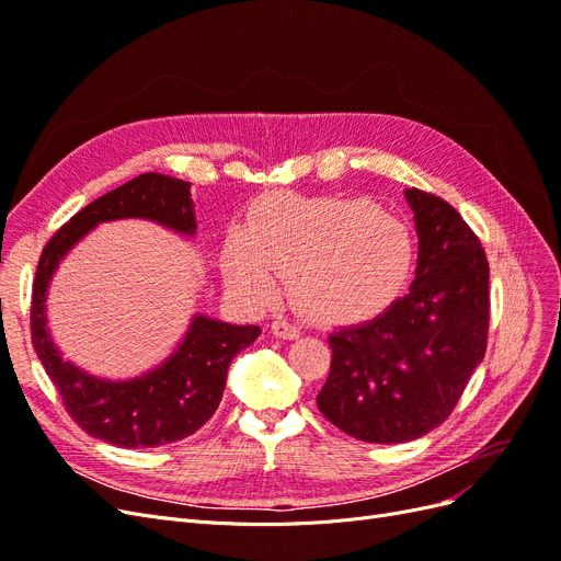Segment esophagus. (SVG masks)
<instances>
[{
	"instance_id": "esophagus-1",
	"label": "esophagus",
	"mask_w": 561,
	"mask_h": 561,
	"mask_svg": "<svg viewBox=\"0 0 561 561\" xmlns=\"http://www.w3.org/2000/svg\"><path fill=\"white\" fill-rule=\"evenodd\" d=\"M271 332H274V336H278V339H297L301 334L299 328H295L293 322H285V320L271 322Z\"/></svg>"
}]
</instances>
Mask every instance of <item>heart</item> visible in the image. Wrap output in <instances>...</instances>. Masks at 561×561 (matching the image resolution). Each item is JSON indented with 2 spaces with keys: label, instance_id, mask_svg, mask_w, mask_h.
Returning a JSON list of instances; mask_svg holds the SVG:
<instances>
[{
  "label": "heart",
  "instance_id": "heart-1",
  "mask_svg": "<svg viewBox=\"0 0 561 561\" xmlns=\"http://www.w3.org/2000/svg\"><path fill=\"white\" fill-rule=\"evenodd\" d=\"M416 248L402 219L365 198L271 196L222 248L236 293L268 304L287 274V297L325 325L381 313L410 280Z\"/></svg>",
  "mask_w": 561,
  "mask_h": 561
}]
</instances>
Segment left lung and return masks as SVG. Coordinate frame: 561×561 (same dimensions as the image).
I'll list each match as a JSON object with an SVG mask.
<instances>
[{"label": "left lung", "mask_w": 561, "mask_h": 561, "mask_svg": "<svg viewBox=\"0 0 561 561\" xmlns=\"http://www.w3.org/2000/svg\"><path fill=\"white\" fill-rule=\"evenodd\" d=\"M419 233L410 293L360 325L330 334L318 410L351 437L398 445L437 428L484 358L489 262L447 201L407 190Z\"/></svg>", "instance_id": "1"}]
</instances>
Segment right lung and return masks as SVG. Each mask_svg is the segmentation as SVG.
Returning a JSON list of instances; mask_svg holds the SVG:
<instances>
[{
  "instance_id": "obj_1",
  "label": "right lung",
  "mask_w": 561,
  "mask_h": 561,
  "mask_svg": "<svg viewBox=\"0 0 561 561\" xmlns=\"http://www.w3.org/2000/svg\"><path fill=\"white\" fill-rule=\"evenodd\" d=\"M114 219H147L180 236L196 233L192 184L145 173L116 186L79 210L56 231L39 257L32 285V346L62 396L65 410L89 435L110 445L140 449L194 435L222 400L236 353L260 336L257 325H231L196 313L178 348L163 363L133 379H103L65 360L48 332L46 297L65 254L98 225Z\"/></svg>"
}]
</instances>
